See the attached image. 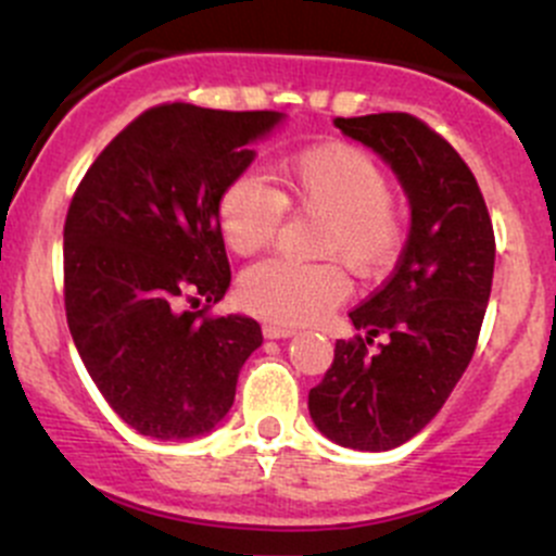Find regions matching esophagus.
Wrapping results in <instances>:
<instances>
[{
	"label": "esophagus",
	"instance_id": "1",
	"mask_svg": "<svg viewBox=\"0 0 556 556\" xmlns=\"http://www.w3.org/2000/svg\"><path fill=\"white\" fill-rule=\"evenodd\" d=\"M295 333H299V330H295L293 325H282V323L263 325V336H266V339H290V336Z\"/></svg>",
	"mask_w": 556,
	"mask_h": 556
}]
</instances>
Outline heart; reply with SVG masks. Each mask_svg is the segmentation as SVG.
<instances>
[{
    "mask_svg": "<svg viewBox=\"0 0 556 556\" xmlns=\"http://www.w3.org/2000/svg\"><path fill=\"white\" fill-rule=\"evenodd\" d=\"M282 193L257 174L233 177L217 195L223 242L237 255H252L277 237L285 201L323 212L319 252L341 257L352 271L377 274L392 263L403 242V217L390 199L382 166L355 144L325 142L301 150L279 166ZM350 293L336 263L268 257L239 279L250 312L271 323H312Z\"/></svg>",
    "mask_w": 556,
    "mask_h": 556,
    "instance_id": "heart-1",
    "label": "heart"
}]
</instances>
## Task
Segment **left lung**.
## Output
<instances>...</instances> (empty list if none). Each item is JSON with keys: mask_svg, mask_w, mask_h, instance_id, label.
<instances>
[{"mask_svg": "<svg viewBox=\"0 0 556 556\" xmlns=\"http://www.w3.org/2000/svg\"><path fill=\"white\" fill-rule=\"evenodd\" d=\"M341 134L395 172L412 228L395 271L350 312L366 336L336 341L309 390V414L333 444L387 452L419 433L468 368L495 271V233L473 172L444 137L406 112L336 117ZM382 334L377 353L367 350Z\"/></svg>", "mask_w": 556, "mask_h": 556, "instance_id": "8db88e82", "label": "left lung"}]
</instances>
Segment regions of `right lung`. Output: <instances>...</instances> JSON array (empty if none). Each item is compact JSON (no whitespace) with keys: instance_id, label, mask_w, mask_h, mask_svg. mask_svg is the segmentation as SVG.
<instances>
[{"instance_id":"1","label":"right lung","mask_w":556,"mask_h":556,"mask_svg":"<svg viewBox=\"0 0 556 556\" xmlns=\"http://www.w3.org/2000/svg\"><path fill=\"white\" fill-rule=\"evenodd\" d=\"M282 112L161 104L128 123L83 177L64 226V304L93 384L159 441L212 433L263 344L244 314L206 317L231 285L217 195Z\"/></svg>"}]
</instances>
